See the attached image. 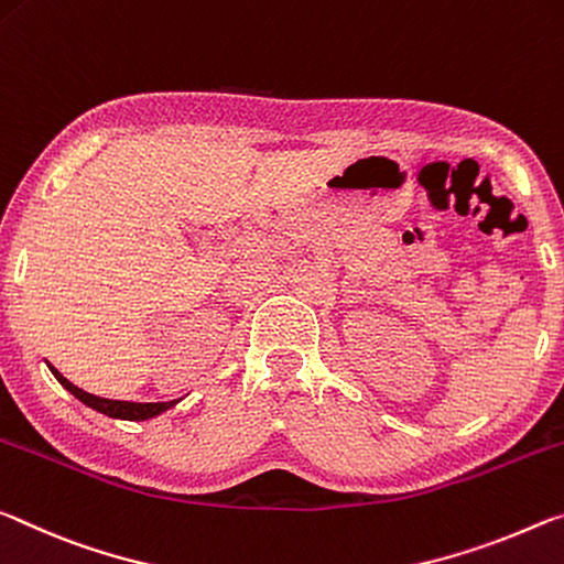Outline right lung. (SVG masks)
Segmentation results:
<instances>
[{
	"mask_svg": "<svg viewBox=\"0 0 564 564\" xmlns=\"http://www.w3.org/2000/svg\"><path fill=\"white\" fill-rule=\"evenodd\" d=\"M50 369H52V375L57 377L64 390L72 392L79 402H85L87 408L97 410L101 414H107V417H115V420H132V422L152 420V417H156V414L167 412L170 408H174V404L180 402V400H172V402H122V400H107V397H97V394H89L85 390H79L77 384H72L67 377H64L62 372H57V369H54V367H50Z\"/></svg>",
	"mask_w": 564,
	"mask_h": 564,
	"instance_id": "obj_1",
	"label": "right lung"
}]
</instances>
